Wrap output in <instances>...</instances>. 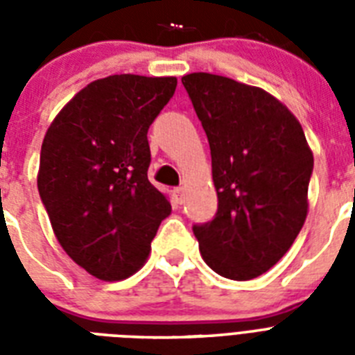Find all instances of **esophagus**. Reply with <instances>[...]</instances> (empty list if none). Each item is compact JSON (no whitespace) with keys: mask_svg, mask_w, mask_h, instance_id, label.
<instances>
[{"mask_svg":"<svg viewBox=\"0 0 355 355\" xmlns=\"http://www.w3.org/2000/svg\"><path fill=\"white\" fill-rule=\"evenodd\" d=\"M173 199L177 205H182L184 200V188H175L173 189Z\"/></svg>","mask_w":355,"mask_h":355,"instance_id":"obj_1","label":"esophagus"}]
</instances>
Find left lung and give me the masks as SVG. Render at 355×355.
<instances>
[{"mask_svg": "<svg viewBox=\"0 0 355 355\" xmlns=\"http://www.w3.org/2000/svg\"><path fill=\"white\" fill-rule=\"evenodd\" d=\"M182 85L208 136L219 199L216 217L193 227L200 256L217 275L252 280L280 261L306 221L313 153L269 92L202 71Z\"/></svg>", "mask_w": 355, "mask_h": 355, "instance_id": "obj_1", "label": "left lung"}]
</instances>
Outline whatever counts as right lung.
<instances>
[{
	"label": "right lung",
	"mask_w": 355,
	"mask_h": 355,
	"mask_svg": "<svg viewBox=\"0 0 355 355\" xmlns=\"http://www.w3.org/2000/svg\"><path fill=\"white\" fill-rule=\"evenodd\" d=\"M175 88L177 77L110 75L75 94L47 128L40 199L60 247L99 280L141 269L171 214L147 178V130Z\"/></svg>",
	"instance_id": "obj_1"
}]
</instances>
